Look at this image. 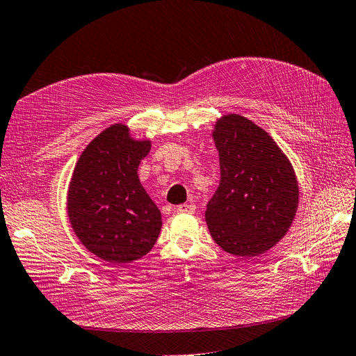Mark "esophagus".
Instances as JSON below:
<instances>
[{"label": "esophagus", "mask_w": 356, "mask_h": 356, "mask_svg": "<svg viewBox=\"0 0 356 356\" xmlns=\"http://www.w3.org/2000/svg\"><path fill=\"white\" fill-rule=\"evenodd\" d=\"M196 211V204L195 203H181L177 207V212L178 213H184V212H195Z\"/></svg>", "instance_id": "1"}]
</instances>
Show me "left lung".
<instances>
[{"instance_id":"left-lung-1","label":"left lung","mask_w":356,"mask_h":356,"mask_svg":"<svg viewBox=\"0 0 356 356\" xmlns=\"http://www.w3.org/2000/svg\"><path fill=\"white\" fill-rule=\"evenodd\" d=\"M211 135L220 156V186L204 211L212 239L234 257L264 254L296 218V170L275 139L241 114L217 118Z\"/></svg>"}]
</instances>
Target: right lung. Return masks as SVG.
<instances>
[{
    "mask_svg": "<svg viewBox=\"0 0 356 356\" xmlns=\"http://www.w3.org/2000/svg\"><path fill=\"white\" fill-rule=\"evenodd\" d=\"M152 149L124 123L93 138L75 163L67 195V215L86 250L113 264L132 263L152 251L161 213L138 177Z\"/></svg>",
    "mask_w": 356,
    "mask_h": 356,
    "instance_id": "1",
    "label": "right lung"
}]
</instances>
